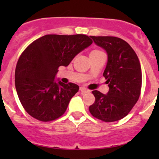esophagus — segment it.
Wrapping results in <instances>:
<instances>
[{
  "label": "esophagus",
  "instance_id": "obj_1",
  "mask_svg": "<svg viewBox=\"0 0 159 159\" xmlns=\"http://www.w3.org/2000/svg\"><path fill=\"white\" fill-rule=\"evenodd\" d=\"M80 91H81V92L82 93V94H86V93H89L90 91H91L90 90L83 87H80Z\"/></svg>",
  "mask_w": 159,
  "mask_h": 159
}]
</instances>
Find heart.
I'll use <instances>...</instances> for the list:
<instances>
[{
  "instance_id": "b5f03b06",
  "label": "heart",
  "mask_w": 159,
  "mask_h": 159,
  "mask_svg": "<svg viewBox=\"0 0 159 159\" xmlns=\"http://www.w3.org/2000/svg\"><path fill=\"white\" fill-rule=\"evenodd\" d=\"M98 52H101V51H98V50H94V51H91V54H92V53H98Z\"/></svg>"
}]
</instances>
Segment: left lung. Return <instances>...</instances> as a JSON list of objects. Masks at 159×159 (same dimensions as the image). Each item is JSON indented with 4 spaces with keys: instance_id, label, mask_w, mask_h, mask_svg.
I'll return each mask as SVG.
<instances>
[{
    "instance_id": "1",
    "label": "left lung",
    "mask_w": 159,
    "mask_h": 159,
    "mask_svg": "<svg viewBox=\"0 0 159 159\" xmlns=\"http://www.w3.org/2000/svg\"><path fill=\"white\" fill-rule=\"evenodd\" d=\"M94 42L106 51L108 63L103 73L109 91L104 94L93 91L94 104L90 113L105 122L116 121L131 111L142 89V68L137 54L124 40L116 37L91 36Z\"/></svg>"
}]
</instances>
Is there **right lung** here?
I'll list each match as a JSON object with an SVG mask.
<instances>
[{
  "instance_id": "obj_1",
  "label": "right lung",
  "mask_w": 159,
  "mask_h": 159,
  "mask_svg": "<svg viewBox=\"0 0 159 159\" xmlns=\"http://www.w3.org/2000/svg\"><path fill=\"white\" fill-rule=\"evenodd\" d=\"M84 34H47L30 44L20 54L15 69V87L25 110L41 121H54L64 115L79 87L55 82L60 66L92 44Z\"/></svg>"
}]
</instances>
